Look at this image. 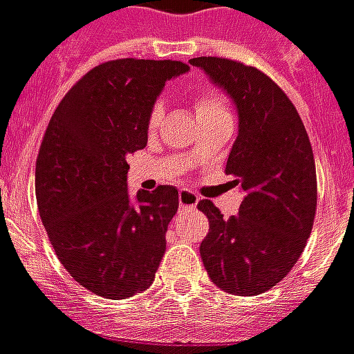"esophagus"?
Instances as JSON below:
<instances>
[{
  "mask_svg": "<svg viewBox=\"0 0 354 354\" xmlns=\"http://www.w3.org/2000/svg\"><path fill=\"white\" fill-rule=\"evenodd\" d=\"M178 201H180V209H196L197 207V201H199V197L194 194V192H189V189H180L178 192Z\"/></svg>",
  "mask_w": 354,
  "mask_h": 354,
  "instance_id": "esophagus-1",
  "label": "esophagus"
}]
</instances>
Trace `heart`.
<instances>
[{
    "instance_id": "1",
    "label": "heart",
    "mask_w": 354,
    "mask_h": 354,
    "mask_svg": "<svg viewBox=\"0 0 354 354\" xmlns=\"http://www.w3.org/2000/svg\"><path fill=\"white\" fill-rule=\"evenodd\" d=\"M194 110H196V118H205L213 116V114H221V112H227L225 108V102L221 95H217L215 91H199L196 95V104H194ZM162 120V106L160 104H155L149 112V118H147V127L153 131L157 129L158 124Z\"/></svg>"
}]
</instances>
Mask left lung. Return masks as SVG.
Wrapping results in <instances>:
<instances>
[{"mask_svg":"<svg viewBox=\"0 0 354 354\" xmlns=\"http://www.w3.org/2000/svg\"><path fill=\"white\" fill-rule=\"evenodd\" d=\"M238 110V137L227 174L244 189L236 217L223 218L213 201L199 254L209 279L225 292L254 297L275 287L308 242L316 203V165L306 127L283 88L258 67L227 57H194Z\"/></svg>","mask_w":354,"mask_h":354,"instance_id":"obj_1","label":"left lung"}]
</instances>
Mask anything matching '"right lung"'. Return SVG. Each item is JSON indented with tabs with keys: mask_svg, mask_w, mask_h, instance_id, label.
<instances>
[{
	"mask_svg": "<svg viewBox=\"0 0 354 354\" xmlns=\"http://www.w3.org/2000/svg\"><path fill=\"white\" fill-rule=\"evenodd\" d=\"M189 66L122 57L69 88L36 158V203L57 259L98 297H133L153 285L167 250L178 189L127 194V157L147 145V118L168 79Z\"/></svg>",
	"mask_w": 354,
	"mask_h": 354,
	"instance_id": "right-lung-1",
	"label": "right lung"
}]
</instances>
